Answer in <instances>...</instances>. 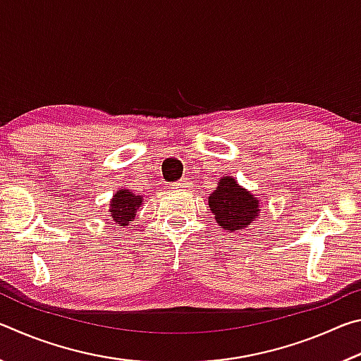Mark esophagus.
Listing matches in <instances>:
<instances>
[{
    "mask_svg": "<svg viewBox=\"0 0 361 361\" xmlns=\"http://www.w3.org/2000/svg\"><path fill=\"white\" fill-rule=\"evenodd\" d=\"M189 185H191V181H189V178H183L178 183H175V185H172V188L173 189H181V188H188Z\"/></svg>",
    "mask_w": 361,
    "mask_h": 361,
    "instance_id": "1",
    "label": "esophagus"
}]
</instances>
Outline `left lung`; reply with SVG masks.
<instances>
[{
    "label": "left lung",
    "instance_id": "obj_1",
    "mask_svg": "<svg viewBox=\"0 0 361 361\" xmlns=\"http://www.w3.org/2000/svg\"><path fill=\"white\" fill-rule=\"evenodd\" d=\"M210 212L215 215L218 226L228 232H239L248 228L259 218L261 202L234 176H221L218 186L209 195Z\"/></svg>",
    "mask_w": 361,
    "mask_h": 361
}]
</instances>
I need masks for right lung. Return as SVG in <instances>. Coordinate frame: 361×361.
<instances>
[{
    "instance_id": "1",
    "label": "right lung",
    "mask_w": 361,
    "mask_h": 361,
    "mask_svg": "<svg viewBox=\"0 0 361 361\" xmlns=\"http://www.w3.org/2000/svg\"><path fill=\"white\" fill-rule=\"evenodd\" d=\"M145 202L142 195H137L132 192L130 189L121 188L119 191L113 194L111 200H109V213H111V219L118 226H129L133 219L140 207Z\"/></svg>"
}]
</instances>
